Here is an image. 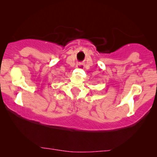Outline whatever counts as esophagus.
Here are the masks:
<instances>
[{
  "instance_id": "1",
  "label": "esophagus",
  "mask_w": 157,
  "mask_h": 157,
  "mask_svg": "<svg viewBox=\"0 0 157 157\" xmlns=\"http://www.w3.org/2000/svg\"><path fill=\"white\" fill-rule=\"evenodd\" d=\"M77 68H78V69H82L83 68V65L82 63H79L77 65Z\"/></svg>"
}]
</instances>
